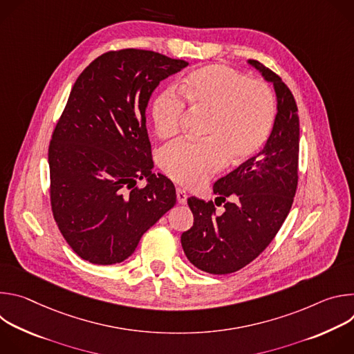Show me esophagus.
Wrapping results in <instances>:
<instances>
[{
  "label": "esophagus",
  "mask_w": 354,
  "mask_h": 354,
  "mask_svg": "<svg viewBox=\"0 0 354 354\" xmlns=\"http://www.w3.org/2000/svg\"><path fill=\"white\" fill-rule=\"evenodd\" d=\"M176 198H178V203L185 205L186 201H187V193H186L183 189L178 187V189H176Z\"/></svg>",
  "instance_id": "1"
}]
</instances>
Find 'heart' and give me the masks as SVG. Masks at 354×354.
<instances>
[{
	"mask_svg": "<svg viewBox=\"0 0 354 354\" xmlns=\"http://www.w3.org/2000/svg\"><path fill=\"white\" fill-rule=\"evenodd\" d=\"M180 88L190 108L209 113V120L205 127L207 141H178L162 149L161 167L175 182L198 187L225 167L227 156L232 164H239L265 144L276 113L274 96L266 82L212 64L192 71ZM151 115L156 133L168 138L179 131L185 104L168 88L154 99Z\"/></svg>",
	"mask_w": 354,
	"mask_h": 354,
	"instance_id": "b5f03b06",
	"label": "heart"
}]
</instances>
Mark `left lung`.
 I'll list each match as a JSON object with an SVG mask.
<instances>
[{"label":"left lung","mask_w":354,"mask_h":354,"mask_svg":"<svg viewBox=\"0 0 354 354\" xmlns=\"http://www.w3.org/2000/svg\"><path fill=\"white\" fill-rule=\"evenodd\" d=\"M248 63L273 84L277 115L263 149L214 183L216 201L225 207L223 214L216 213L213 201L187 198L194 221L180 236L182 248L192 265L212 274L234 273L257 259L283 225L297 190L295 99L277 74L257 60ZM227 196L233 201L225 204Z\"/></svg>","instance_id":"8db88e82"}]
</instances>
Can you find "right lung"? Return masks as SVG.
Segmentation results:
<instances>
[{
    "mask_svg": "<svg viewBox=\"0 0 354 354\" xmlns=\"http://www.w3.org/2000/svg\"><path fill=\"white\" fill-rule=\"evenodd\" d=\"M187 64L123 48L99 56L77 78L48 145V167L55 220L84 261H126L175 206L174 183L153 172L145 111L160 82ZM138 178L147 180L141 189Z\"/></svg>",
    "mask_w": 354,
    "mask_h": 354,
    "instance_id": "obj_1",
    "label": "right lung"
}]
</instances>
